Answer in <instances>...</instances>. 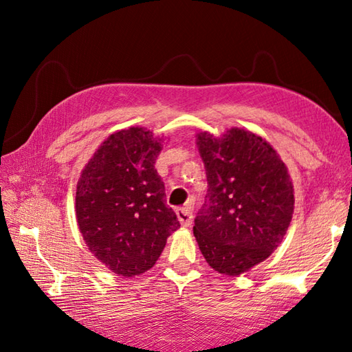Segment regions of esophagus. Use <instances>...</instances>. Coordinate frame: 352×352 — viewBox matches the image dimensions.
<instances>
[{
    "label": "esophagus",
    "instance_id": "1",
    "mask_svg": "<svg viewBox=\"0 0 352 352\" xmlns=\"http://www.w3.org/2000/svg\"><path fill=\"white\" fill-rule=\"evenodd\" d=\"M177 218L180 221L183 227H190L193 214H192V208L190 207H180L177 208Z\"/></svg>",
    "mask_w": 352,
    "mask_h": 352
}]
</instances>
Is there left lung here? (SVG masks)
Returning a JSON list of instances; mask_svg holds the SVG:
<instances>
[{"instance_id": "8db88e82", "label": "left lung", "mask_w": 352, "mask_h": 352, "mask_svg": "<svg viewBox=\"0 0 352 352\" xmlns=\"http://www.w3.org/2000/svg\"><path fill=\"white\" fill-rule=\"evenodd\" d=\"M207 193L193 234L207 263L241 275L271 256L294 213V186L275 149L254 133L198 134Z\"/></svg>"}]
</instances>
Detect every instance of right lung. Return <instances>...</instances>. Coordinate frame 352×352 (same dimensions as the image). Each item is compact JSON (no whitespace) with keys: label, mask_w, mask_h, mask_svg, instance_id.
<instances>
[{"label":"right lung","mask_w":352,"mask_h":352,"mask_svg":"<svg viewBox=\"0 0 352 352\" xmlns=\"http://www.w3.org/2000/svg\"><path fill=\"white\" fill-rule=\"evenodd\" d=\"M160 151L151 131L131 126L102 142L81 172L76 195L80 231L95 257L118 275L151 269L168 236L180 227L154 166Z\"/></svg>","instance_id":"obj_1"}]
</instances>
